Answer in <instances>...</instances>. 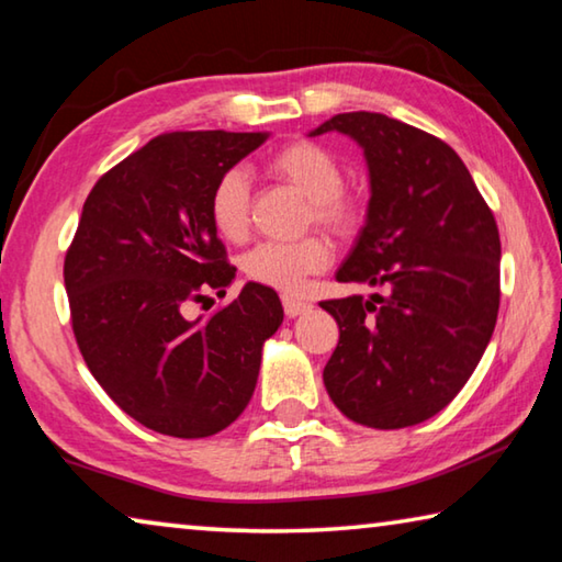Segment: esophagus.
I'll list each match as a JSON object with an SVG mask.
<instances>
[{
    "mask_svg": "<svg viewBox=\"0 0 562 562\" xmlns=\"http://www.w3.org/2000/svg\"><path fill=\"white\" fill-rule=\"evenodd\" d=\"M282 307H284V315L288 317H297L302 313H307L310 302L307 300H300V297H292V295H282Z\"/></svg>",
    "mask_w": 562,
    "mask_h": 562,
    "instance_id": "1",
    "label": "esophagus"
}]
</instances>
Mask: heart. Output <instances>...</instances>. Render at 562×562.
I'll use <instances>...</instances> for the list:
<instances>
[{
  "label": "heart",
  "instance_id": "obj_1",
  "mask_svg": "<svg viewBox=\"0 0 562 562\" xmlns=\"http://www.w3.org/2000/svg\"><path fill=\"white\" fill-rule=\"evenodd\" d=\"M265 172L295 187L307 198V225L335 237H352L364 220L360 194L345 187V167L333 149L315 139H290L265 157ZM252 187L243 169H227L212 187L210 220L220 237L239 243L247 237ZM333 247L325 237L307 235L295 243H260L243 257L247 280L282 292H297L310 274L327 270Z\"/></svg>",
  "mask_w": 562,
  "mask_h": 562
}]
</instances>
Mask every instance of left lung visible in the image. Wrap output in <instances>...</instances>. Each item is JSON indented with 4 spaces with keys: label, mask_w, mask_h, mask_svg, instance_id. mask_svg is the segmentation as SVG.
<instances>
[{
    "label": "left lung",
    "mask_w": 562,
    "mask_h": 562,
    "mask_svg": "<svg viewBox=\"0 0 562 562\" xmlns=\"http://www.w3.org/2000/svg\"><path fill=\"white\" fill-rule=\"evenodd\" d=\"M350 135L370 167V204L340 282L375 292L325 300L340 340L323 370L352 423L397 430L456 397L493 337L501 233L493 210L442 139L378 112H345L313 132Z\"/></svg>",
    "instance_id": "left-lung-1"
}]
</instances>
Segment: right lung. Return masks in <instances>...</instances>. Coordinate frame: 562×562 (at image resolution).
<instances>
[{
  "instance_id": "obj_1",
  "label": "right lung",
  "mask_w": 562,
  "mask_h": 562,
  "mask_svg": "<svg viewBox=\"0 0 562 562\" xmlns=\"http://www.w3.org/2000/svg\"><path fill=\"white\" fill-rule=\"evenodd\" d=\"M267 139L260 132H165L97 180L65 257L72 333L89 372L124 413L172 438H207L255 393L262 342L282 323L278 292L247 282L210 317L237 267L210 220V194Z\"/></svg>"
}]
</instances>
